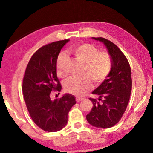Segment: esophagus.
<instances>
[{
    "label": "esophagus",
    "instance_id": "esophagus-1",
    "mask_svg": "<svg viewBox=\"0 0 153 153\" xmlns=\"http://www.w3.org/2000/svg\"><path fill=\"white\" fill-rule=\"evenodd\" d=\"M83 100V98L82 97H76V101L77 102H80V101H82V100Z\"/></svg>",
    "mask_w": 153,
    "mask_h": 153
}]
</instances>
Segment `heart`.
Segmentation results:
<instances>
[{"instance_id":"b5f03b06","label":"heart","mask_w":153,"mask_h":153,"mask_svg":"<svg viewBox=\"0 0 153 153\" xmlns=\"http://www.w3.org/2000/svg\"><path fill=\"white\" fill-rule=\"evenodd\" d=\"M71 55L83 64L82 73L86 74L79 77H71L66 81L65 88L67 92L77 96H83L91 87V79L95 83H101L108 76L112 69V58L108 52L99 51L91 44L71 47L68 50ZM67 58L65 54L59 55L56 60V71L60 77L66 76L65 67Z\"/></svg>"}]
</instances>
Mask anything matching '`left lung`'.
Masks as SVG:
<instances>
[{
  "mask_svg": "<svg viewBox=\"0 0 153 153\" xmlns=\"http://www.w3.org/2000/svg\"><path fill=\"white\" fill-rule=\"evenodd\" d=\"M93 38L105 45L113 65L108 76L92 92L98 98H89L93 108L86 115V120L93 126L107 128L117 124L126 111L132 90L131 69L117 45L102 37Z\"/></svg>",
  "mask_w": 153,
  "mask_h": 153,
  "instance_id": "obj_1",
  "label": "left lung"
}]
</instances>
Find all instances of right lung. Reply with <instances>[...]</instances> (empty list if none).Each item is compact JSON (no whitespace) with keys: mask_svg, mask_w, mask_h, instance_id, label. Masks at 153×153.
<instances>
[{"mask_svg":"<svg viewBox=\"0 0 153 153\" xmlns=\"http://www.w3.org/2000/svg\"><path fill=\"white\" fill-rule=\"evenodd\" d=\"M69 40L56 41L37 50L27 66L22 93L27 110L34 123L46 132L60 131L67 124L68 113L76 104L74 95L65 94L51 100L50 93L62 89L57 77L56 60Z\"/></svg>","mask_w":153,"mask_h":153,"instance_id":"obj_1","label":"right lung"}]
</instances>
